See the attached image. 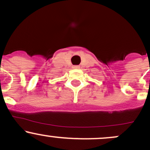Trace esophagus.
Listing matches in <instances>:
<instances>
[{"instance_id":"obj_1","label":"esophagus","mask_w":150,"mask_h":150,"mask_svg":"<svg viewBox=\"0 0 150 150\" xmlns=\"http://www.w3.org/2000/svg\"><path fill=\"white\" fill-rule=\"evenodd\" d=\"M73 69H79V66H73Z\"/></svg>"}]
</instances>
